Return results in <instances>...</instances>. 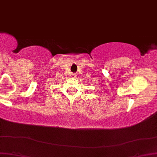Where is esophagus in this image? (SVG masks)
<instances>
[{"label": "esophagus", "instance_id": "obj_1", "mask_svg": "<svg viewBox=\"0 0 157 157\" xmlns=\"http://www.w3.org/2000/svg\"><path fill=\"white\" fill-rule=\"evenodd\" d=\"M71 76L72 77V78H75V77H76V74H71Z\"/></svg>", "mask_w": 157, "mask_h": 157}]
</instances>
